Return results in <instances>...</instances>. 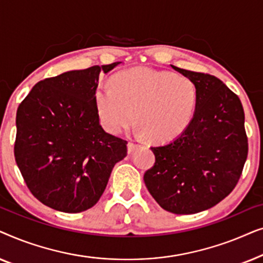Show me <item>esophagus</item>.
Segmentation results:
<instances>
[{"mask_svg":"<svg viewBox=\"0 0 263 263\" xmlns=\"http://www.w3.org/2000/svg\"><path fill=\"white\" fill-rule=\"evenodd\" d=\"M127 148H128V153L130 154V153H133L134 152V151L138 148V145H136V143H133V142H129L128 145H127Z\"/></svg>","mask_w":263,"mask_h":263,"instance_id":"1","label":"esophagus"}]
</instances>
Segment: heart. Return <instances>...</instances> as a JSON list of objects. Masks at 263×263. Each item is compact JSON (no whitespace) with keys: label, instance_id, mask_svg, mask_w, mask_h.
Here are the masks:
<instances>
[{"label":"heart","instance_id":"1","mask_svg":"<svg viewBox=\"0 0 263 263\" xmlns=\"http://www.w3.org/2000/svg\"><path fill=\"white\" fill-rule=\"evenodd\" d=\"M95 100L100 122L111 134L130 128L138 117L143 134L165 142L188 128L195 115L197 89L183 75L136 67L118 73L112 86L100 85Z\"/></svg>","mask_w":263,"mask_h":263}]
</instances>
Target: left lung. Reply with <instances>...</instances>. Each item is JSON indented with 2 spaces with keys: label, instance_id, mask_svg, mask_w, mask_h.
<instances>
[{
  "label": "left lung",
  "instance_id": "obj_1",
  "mask_svg": "<svg viewBox=\"0 0 263 263\" xmlns=\"http://www.w3.org/2000/svg\"><path fill=\"white\" fill-rule=\"evenodd\" d=\"M171 67L195 84V115L175 140L151 147L156 163L143 181L165 211L194 214L220 202L238 182L248 156L244 111L218 78Z\"/></svg>",
  "mask_w": 263,
  "mask_h": 263
}]
</instances>
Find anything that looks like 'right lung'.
Instances as JSON below:
<instances>
[{"mask_svg":"<svg viewBox=\"0 0 263 263\" xmlns=\"http://www.w3.org/2000/svg\"><path fill=\"white\" fill-rule=\"evenodd\" d=\"M121 62L69 70L39 81L16 111L14 156L34 197L64 213L95 206L127 141L99 123V74Z\"/></svg>","mask_w":263,"mask_h":263,"instance_id":"right-lung-1","label":"right lung"}]
</instances>
